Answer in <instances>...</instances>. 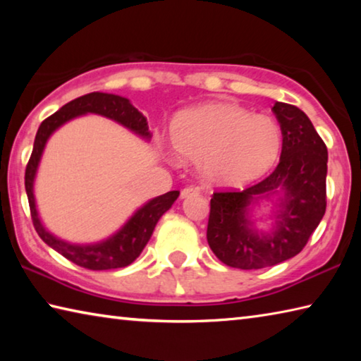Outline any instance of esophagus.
I'll use <instances>...</instances> for the list:
<instances>
[{"instance_id": "esophagus-1", "label": "esophagus", "mask_w": 361, "mask_h": 361, "mask_svg": "<svg viewBox=\"0 0 361 361\" xmlns=\"http://www.w3.org/2000/svg\"><path fill=\"white\" fill-rule=\"evenodd\" d=\"M200 189L197 186H186L185 189L181 191V197H188V195H192V194H199Z\"/></svg>"}]
</instances>
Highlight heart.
I'll return each instance as SVG.
<instances>
[{"label":"heart","instance_id":"1","mask_svg":"<svg viewBox=\"0 0 361 361\" xmlns=\"http://www.w3.org/2000/svg\"><path fill=\"white\" fill-rule=\"evenodd\" d=\"M172 145L181 157L200 164L209 180L235 186L274 167L282 149V132L271 118L215 103L176 116Z\"/></svg>","mask_w":361,"mask_h":361}]
</instances>
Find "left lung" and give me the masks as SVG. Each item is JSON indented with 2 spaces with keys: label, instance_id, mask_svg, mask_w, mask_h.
Here are the masks:
<instances>
[{
  "label": "left lung",
  "instance_id": "1",
  "mask_svg": "<svg viewBox=\"0 0 361 361\" xmlns=\"http://www.w3.org/2000/svg\"><path fill=\"white\" fill-rule=\"evenodd\" d=\"M272 111L282 129V154L274 172L243 191L221 189L210 199L207 240L229 267L262 269L296 256L307 245L326 210V145L298 106L276 102ZM277 187L286 191L278 229L259 236L249 228L246 207L255 195Z\"/></svg>",
  "mask_w": 361,
  "mask_h": 361
}]
</instances>
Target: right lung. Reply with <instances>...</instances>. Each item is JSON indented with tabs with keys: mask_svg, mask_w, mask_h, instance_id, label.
Masks as SVG:
<instances>
[{
	"mask_svg": "<svg viewBox=\"0 0 361 361\" xmlns=\"http://www.w3.org/2000/svg\"><path fill=\"white\" fill-rule=\"evenodd\" d=\"M85 113L106 116V118L114 119L116 122H119V124L126 126L127 129L138 133V135H142L145 138L151 137L146 118L135 106L130 105V102L124 99V97L92 92L66 103V105L60 108L59 111L42 121L38 132H36L32 156H30L25 169V191L30 204V213H32V221L36 232H38V235L49 247H52L56 252H59L60 255L65 256L66 259H70L78 266L89 269V271H106V269L126 267L132 264V262L138 258L140 253L143 252L152 231L156 228L159 218L172 207L176 197H178L180 191H170L149 200L148 204L142 207V209L129 219V223H127L118 234H114L111 239H108L105 242L97 243V245H71V243L59 240L57 237L51 235L44 228H42L38 213H36L33 197V180L47 138L51 137V133L56 130L57 127L62 126L63 122Z\"/></svg>",
	"mask_w": 361,
	"mask_h": 361,
	"instance_id": "right-lung-1",
	"label": "right lung"
}]
</instances>
